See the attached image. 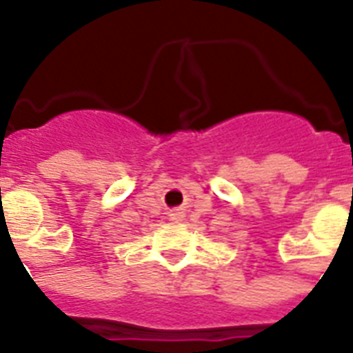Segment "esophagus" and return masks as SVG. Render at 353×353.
<instances>
[{
	"label": "esophagus",
	"instance_id": "34e87169",
	"mask_svg": "<svg viewBox=\"0 0 353 353\" xmlns=\"http://www.w3.org/2000/svg\"><path fill=\"white\" fill-rule=\"evenodd\" d=\"M170 216H172V220H174V221H181L183 216H185V214H183L181 210H174Z\"/></svg>",
	"mask_w": 353,
	"mask_h": 353
}]
</instances>
